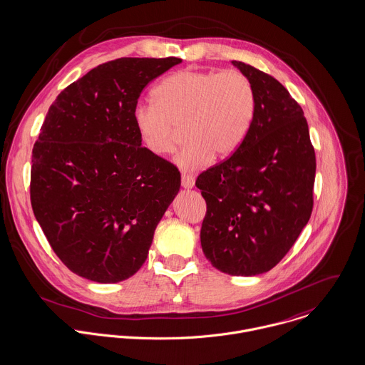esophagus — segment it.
<instances>
[{
    "label": "esophagus",
    "instance_id": "esophagus-1",
    "mask_svg": "<svg viewBox=\"0 0 365 365\" xmlns=\"http://www.w3.org/2000/svg\"><path fill=\"white\" fill-rule=\"evenodd\" d=\"M182 186L185 189H192L195 186V179L189 175H182Z\"/></svg>",
    "mask_w": 365,
    "mask_h": 365
}]
</instances>
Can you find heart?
<instances>
[{
  "mask_svg": "<svg viewBox=\"0 0 365 365\" xmlns=\"http://www.w3.org/2000/svg\"><path fill=\"white\" fill-rule=\"evenodd\" d=\"M152 94L155 101L134 108L138 135L152 153L163 156L175 149L183 125L186 143L176 155L183 172L237 150L255 114L254 86L238 71H180L165 77Z\"/></svg>",
  "mask_w": 365,
  "mask_h": 365,
  "instance_id": "1",
  "label": "heart"
}]
</instances>
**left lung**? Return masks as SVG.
I'll list each match as a JSON object with an SVG mask.
<instances>
[{
	"label": "left lung",
	"instance_id": "1",
	"mask_svg": "<svg viewBox=\"0 0 365 365\" xmlns=\"http://www.w3.org/2000/svg\"><path fill=\"white\" fill-rule=\"evenodd\" d=\"M232 65L254 86L255 114L238 149L196 179L207 205L200 241L215 268L251 277L279 264L310 219L316 155L289 91L251 65Z\"/></svg>",
	"mask_w": 365,
	"mask_h": 365
}]
</instances>
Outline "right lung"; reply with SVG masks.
<instances>
[{
    "label": "right lung",
    "mask_w": 365,
    "mask_h": 365,
    "mask_svg": "<svg viewBox=\"0 0 365 365\" xmlns=\"http://www.w3.org/2000/svg\"><path fill=\"white\" fill-rule=\"evenodd\" d=\"M179 58H121L69 84L32 149L31 205L59 259L100 284L133 277L180 187V172L141 146L134 108Z\"/></svg>",
    "instance_id": "1"
}]
</instances>
